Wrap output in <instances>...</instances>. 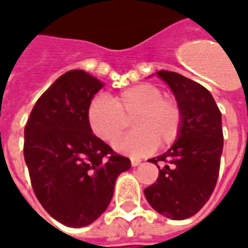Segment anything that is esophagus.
<instances>
[{"label":"esophagus","instance_id":"esophagus-1","mask_svg":"<svg viewBox=\"0 0 248 248\" xmlns=\"http://www.w3.org/2000/svg\"><path fill=\"white\" fill-rule=\"evenodd\" d=\"M140 164V160L139 159H137V157H131V166L133 167H137Z\"/></svg>","mask_w":248,"mask_h":248}]
</instances>
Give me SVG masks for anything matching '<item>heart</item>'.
<instances>
[{"mask_svg": "<svg viewBox=\"0 0 248 248\" xmlns=\"http://www.w3.org/2000/svg\"><path fill=\"white\" fill-rule=\"evenodd\" d=\"M88 122L93 133L105 142H113L133 119L134 131L114 142L115 150L131 156L154 151L160 143L170 146L179 138L183 127V109L173 97L154 84L142 82L110 98L106 94L93 97L88 106Z\"/></svg>", "mask_w": 248, "mask_h": 248, "instance_id": "b5f03b06", "label": "heart"}]
</instances>
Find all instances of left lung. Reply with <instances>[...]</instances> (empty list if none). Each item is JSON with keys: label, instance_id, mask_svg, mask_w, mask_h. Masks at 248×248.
<instances>
[{"label": "left lung", "instance_id": "obj_1", "mask_svg": "<svg viewBox=\"0 0 248 248\" xmlns=\"http://www.w3.org/2000/svg\"><path fill=\"white\" fill-rule=\"evenodd\" d=\"M183 109V127L173 146L160 156L156 183L144 189L148 203L170 219L194 216L216 188L223 148L222 117L212 93L180 73L159 71Z\"/></svg>", "mask_w": 248, "mask_h": 248}]
</instances>
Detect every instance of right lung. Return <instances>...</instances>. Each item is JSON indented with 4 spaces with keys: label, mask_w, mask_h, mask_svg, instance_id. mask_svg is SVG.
<instances>
[{
    "label": "right lung",
    "mask_w": 248,
    "mask_h": 248,
    "mask_svg": "<svg viewBox=\"0 0 248 248\" xmlns=\"http://www.w3.org/2000/svg\"><path fill=\"white\" fill-rule=\"evenodd\" d=\"M104 84L81 69L62 75L36 101L25 127L23 155L42 206L56 221L82 227L109 206L129 157L92 133L88 106Z\"/></svg>",
    "instance_id": "1"
}]
</instances>
